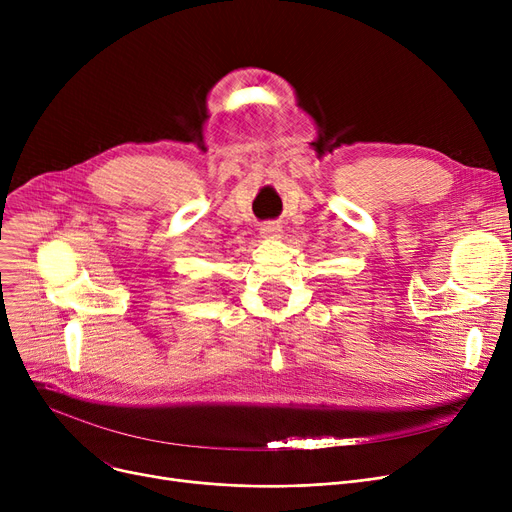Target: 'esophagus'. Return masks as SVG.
Returning a JSON list of instances; mask_svg holds the SVG:
<instances>
[{
	"label": "esophagus",
	"mask_w": 512,
	"mask_h": 512,
	"mask_svg": "<svg viewBox=\"0 0 512 512\" xmlns=\"http://www.w3.org/2000/svg\"><path fill=\"white\" fill-rule=\"evenodd\" d=\"M259 232H261L263 238H280V236H282V226L270 222V224H263V226L259 228Z\"/></svg>",
	"instance_id": "1"
}]
</instances>
